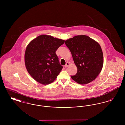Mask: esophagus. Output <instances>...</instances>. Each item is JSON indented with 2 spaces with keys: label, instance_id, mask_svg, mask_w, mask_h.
<instances>
[{
  "label": "esophagus",
  "instance_id": "obj_1",
  "mask_svg": "<svg viewBox=\"0 0 125 125\" xmlns=\"http://www.w3.org/2000/svg\"><path fill=\"white\" fill-rule=\"evenodd\" d=\"M70 65V63H69V62H66V64H65V68H66V67H67L69 65Z\"/></svg>",
  "mask_w": 125,
  "mask_h": 125
}]
</instances>
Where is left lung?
Wrapping results in <instances>:
<instances>
[{"instance_id":"8db88e82","label":"left lung","mask_w":125,"mask_h":125,"mask_svg":"<svg viewBox=\"0 0 125 125\" xmlns=\"http://www.w3.org/2000/svg\"><path fill=\"white\" fill-rule=\"evenodd\" d=\"M65 44L77 68V73L71 76L72 79L80 84H86L94 80L101 72L104 63L99 44L85 35L75 36L66 40Z\"/></svg>"}]
</instances>
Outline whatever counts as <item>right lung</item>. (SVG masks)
<instances>
[{"label":"right lung","instance_id":"add662e5","mask_svg":"<svg viewBox=\"0 0 125 125\" xmlns=\"http://www.w3.org/2000/svg\"><path fill=\"white\" fill-rule=\"evenodd\" d=\"M65 40L42 35L30 42L25 53V63L31 76L42 84L51 83L63 68L56 51Z\"/></svg>","mask_w":125,"mask_h":125}]
</instances>
